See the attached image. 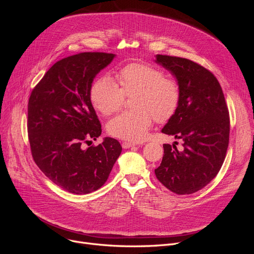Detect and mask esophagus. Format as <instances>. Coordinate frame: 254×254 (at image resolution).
I'll return each instance as SVG.
<instances>
[{"mask_svg": "<svg viewBox=\"0 0 254 254\" xmlns=\"http://www.w3.org/2000/svg\"><path fill=\"white\" fill-rule=\"evenodd\" d=\"M122 146H123L124 149H127V148H130V147H135L136 144L135 143H130V142H123Z\"/></svg>", "mask_w": 254, "mask_h": 254, "instance_id": "esophagus-1", "label": "esophagus"}]
</instances>
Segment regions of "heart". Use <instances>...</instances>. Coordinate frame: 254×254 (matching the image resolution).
<instances>
[{
    "instance_id": "heart-1",
    "label": "heart",
    "mask_w": 254,
    "mask_h": 254,
    "mask_svg": "<svg viewBox=\"0 0 254 254\" xmlns=\"http://www.w3.org/2000/svg\"><path fill=\"white\" fill-rule=\"evenodd\" d=\"M117 84L109 77H100L89 89L90 102L104 116L118 112L126 97L131 98L134 110L116 116L107 126L108 132L116 138L131 142L147 136L152 120L165 124L175 115L181 102V88L176 79L146 63H129L115 73Z\"/></svg>"
}]
</instances>
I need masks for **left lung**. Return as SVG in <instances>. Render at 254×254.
<instances>
[{
	"instance_id": "1",
	"label": "left lung",
	"mask_w": 254,
	"mask_h": 254,
	"mask_svg": "<svg viewBox=\"0 0 254 254\" xmlns=\"http://www.w3.org/2000/svg\"><path fill=\"white\" fill-rule=\"evenodd\" d=\"M177 78L180 106L162 131L182 140V147L164 144L161 166L154 170L164 186L176 194H190L214 178L224 162L230 140V113L216 77L190 60L156 56ZM176 143V142H175Z\"/></svg>"
}]
</instances>
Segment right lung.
I'll return each mask as SVG.
<instances>
[{
    "label": "right lung",
    "instance_id": "add662e5",
    "mask_svg": "<svg viewBox=\"0 0 254 254\" xmlns=\"http://www.w3.org/2000/svg\"><path fill=\"white\" fill-rule=\"evenodd\" d=\"M113 53L82 52L53 64L33 88L28 104L32 156L46 177L64 190L85 194L109 177L123 147L113 138L85 147L102 132L89 99L95 76Z\"/></svg>",
    "mask_w": 254,
    "mask_h": 254
}]
</instances>
